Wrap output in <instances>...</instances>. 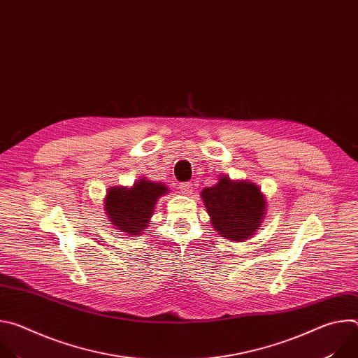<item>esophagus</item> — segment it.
Here are the masks:
<instances>
[{
  "label": "esophagus",
  "instance_id": "34e87169",
  "mask_svg": "<svg viewBox=\"0 0 358 358\" xmlns=\"http://www.w3.org/2000/svg\"><path fill=\"white\" fill-rule=\"evenodd\" d=\"M180 191L184 194V195H189L192 192V184L191 182H182L180 185Z\"/></svg>",
  "mask_w": 358,
  "mask_h": 358
}]
</instances>
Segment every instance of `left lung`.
Masks as SVG:
<instances>
[{"label":"left lung","instance_id":"left-lung-1","mask_svg":"<svg viewBox=\"0 0 358 358\" xmlns=\"http://www.w3.org/2000/svg\"><path fill=\"white\" fill-rule=\"evenodd\" d=\"M213 228L225 239L243 242L261 229L268 211L261 188L246 180L218 176V182L201 191Z\"/></svg>","mask_w":358,"mask_h":358}]
</instances>
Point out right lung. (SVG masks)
Returning a JSON list of instances; mask_svg holds the SVG:
<instances>
[{"mask_svg":"<svg viewBox=\"0 0 358 358\" xmlns=\"http://www.w3.org/2000/svg\"><path fill=\"white\" fill-rule=\"evenodd\" d=\"M167 192V185L145 177L131 187H112L103 199L106 215L117 232L137 236L148 227L159 199Z\"/></svg>","mask_w":358,"mask_h":358,"instance_id":"1","label":"right lung"}]
</instances>
